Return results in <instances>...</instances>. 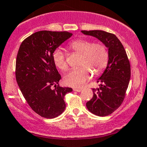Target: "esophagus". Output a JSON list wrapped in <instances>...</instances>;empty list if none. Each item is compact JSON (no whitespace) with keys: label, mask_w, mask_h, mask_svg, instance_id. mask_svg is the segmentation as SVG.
Segmentation results:
<instances>
[{"label":"esophagus","mask_w":147,"mask_h":147,"mask_svg":"<svg viewBox=\"0 0 147 147\" xmlns=\"http://www.w3.org/2000/svg\"><path fill=\"white\" fill-rule=\"evenodd\" d=\"M82 90V88H74V91H76V92H81Z\"/></svg>","instance_id":"esophagus-1"}]
</instances>
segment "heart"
Wrapping results in <instances>:
<instances>
[{"mask_svg": "<svg viewBox=\"0 0 147 147\" xmlns=\"http://www.w3.org/2000/svg\"><path fill=\"white\" fill-rule=\"evenodd\" d=\"M70 47L82 55L80 65L77 69L71 70L64 77L65 83L68 86L79 87L84 85L92 76V71L99 74L106 68L109 61V52L101 43H95L88 40L78 39L73 41ZM55 65L61 71L68 68L65 57L61 48H57L52 54Z\"/></svg>", "mask_w": 147, "mask_h": 147, "instance_id": "b5f03b06", "label": "heart"}]
</instances>
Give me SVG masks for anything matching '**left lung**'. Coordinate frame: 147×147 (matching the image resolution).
I'll return each instance as SVG.
<instances>
[{
  "label": "left lung",
  "instance_id": "obj_1",
  "mask_svg": "<svg viewBox=\"0 0 147 147\" xmlns=\"http://www.w3.org/2000/svg\"><path fill=\"white\" fill-rule=\"evenodd\" d=\"M84 35L100 40L109 49V61L104 72L97 79L99 87L93 88V97L87 102V109L99 117L117 110L123 102L130 79V65L125 48L113 33L103 30H82Z\"/></svg>",
  "mask_w": 147,
  "mask_h": 147
}]
</instances>
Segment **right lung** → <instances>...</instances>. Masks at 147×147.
I'll return each instance as SVG.
<instances>
[{
  "label": "right lung",
  "mask_w": 147,
  "mask_h": 147,
  "mask_svg": "<svg viewBox=\"0 0 147 147\" xmlns=\"http://www.w3.org/2000/svg\"><path fill=\"white\" fill-rule=\"evenodd\" d=\"M72 33L41 30L28 36L19 49L16 60V79L32 109L44 118L57 117L64 111V97L72 88L58 84L61 76L52 54Z\"/></svg>",
  "instance_id": "add662e5"
}]
</instances>
